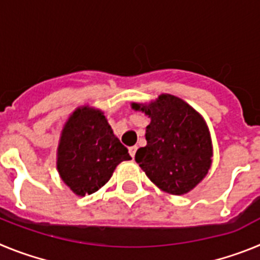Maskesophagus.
<instances>
[{"label":"esophagus","instance_id":"34e87169","mask_svg":"<svg viewBox=\"0 0 260 260\" xmlns=\"http://www.w3.org/2000/svg\"><path fill=\"white\" fill-rule=\"evenodd\" d=\"M128 152H130V155H132V157L134 158L135 157V153H137V146H133L128 148Z\"/></svg>","mask_w":260,"mask_h":260}]
</instances>
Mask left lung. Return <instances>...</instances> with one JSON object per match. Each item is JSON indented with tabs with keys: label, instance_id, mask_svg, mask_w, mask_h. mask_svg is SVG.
Listing matches in <instances>:
<instances>
[{
	"label": "left lung",
	"instance_id": "8db88e82",
	"mask_svg": "<svg viewBox=\"0 0 260 260\" xmlns=\"http://www.w3.org/2000/svg\"><path fill=\"white\" fill-rule=\"evenodd\" d=\"M151 117L147 146L135 160L157 187L174 195L189 192L207 174L212 146L204 119L183 100L161 95L155 103L133 104Z\"/></svg>",
	"mask_w": 260,
	"mask_h": 260
}]
</instances>
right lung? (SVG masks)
<instances>
[{"mask_svg": "<svg viewBox=\"0 0 260 260\" xmlns=\"http://www.w3.org/2000/svg\"><path fill=\"white\" fill-rule=\"evenodd\" d=\"M130 158L104 114L84 107L71 114L62 130L57 169L62 181L75 194L84 197L98 191L117 165Z\"/></svg>", "mask_w": 260, "mask_h": 260, "instance_id": "1", "label": "right lung"}]
</instances>
